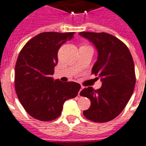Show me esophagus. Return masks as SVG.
<instances>
[{
	"instance_id": "34e87169",
	"label": "esophagus",
	"mask_w": 146,
	"mask_h": 146,
	"mask_svg": "<svg viewBox=\"0 0 146 146\" xmlns=\"http://www.w3.org/2000/svg\"><path fill=\"white\" fill-rule=\"evenodd\" d=\"M83 86H81V88H80V91H79V93H78V96H80V92H81V91H82V89H83Z\"/></svg>"
}]
</instances>
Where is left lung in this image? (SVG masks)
Instances as JSON below:
<instances>
[{"mask_svg":"<svg viewBox=\"0 0 146 146\" xmlns=\"http://www.w3.org/2000/svg\"><path fill=\"white\" fill-rule=\"evenodd\" d=\"M97 50V60L92 74L100 77L102 87H88L80 96L91 100V106L83 111L88 120L104 123L116 118L122 112L135 86V65L128 47L118 38L107 33L80 32Z\"/></svg>","mask_w":146,"mask_h":146,"instance_id":"8db88e82","label":"left lung"}]
</instances>
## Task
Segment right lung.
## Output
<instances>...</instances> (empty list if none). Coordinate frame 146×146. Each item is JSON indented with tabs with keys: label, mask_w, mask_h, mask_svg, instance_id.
Returning <instances> with one entry per match:
<instances>
[{
	"label": "right lung",
	"mask_w": 146,
	"mask_h": 146,
	"mask_svg": "<svg viewBox=\"0 0 146 146\" xmlns=\"http://www.w3.org/2000/svg\"><path fill=\"white\" fill-rule=\"evenodd\" d=\"M74 33L44 32L33 37L22 49L15 66V90L20 103L33 118L55 120L66 100L76 97L81 86L74 82L54 80L58 52Z\"/></svg>",
	"instance_id": "right-lung-1"
}]
</instances>
